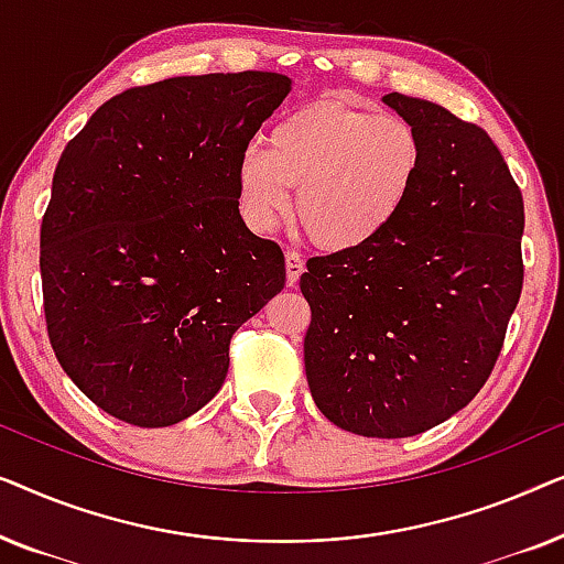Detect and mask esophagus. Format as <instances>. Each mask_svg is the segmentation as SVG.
<instances>
[{"mask_svg":"<svg viewBox=\"0 0 564 564\" xmlns=\"http://www.w3.org/2000/svg\"><path fill=\"white\" fill-rule=\"evenodd\" d=\"M284 269H288V284L295 288L300 274L305 272V259L297 251H284Z\"/></svg>","mask_w":564,"mask_h":564,"instance_id":"1","label":"esophagus"}]
</instances>
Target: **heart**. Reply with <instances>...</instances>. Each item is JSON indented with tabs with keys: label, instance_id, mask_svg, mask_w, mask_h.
I'll return each mask as SVG.
<instances>
[{
	"label": "heart",
	"instance_id": "heart-1",
	"mask_svg": "<svg viewBox=\"0 0 564 564\" xmlns=\"http://www.w3.org/2000/svg\"><path fill=\"white\" fill-rule=\"evenodd\" d=\"M423 169V138L392 112L321 99L284 115L267 151L246 149L236 166L246 226L269 234L292 207L330 251L375 243L395 226Z\"/></svg>",
	"mask_w": 564,
	"mask_h": 564
}]
</instances>
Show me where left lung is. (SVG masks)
<instances>
[{
    "label": "left lung",
    "instance_id": "8db88e82",
    "mask_svg": "<svg viewBox=\"0 0 564 564\" xmlns=\"http://www.w3.org/2000/svg\"><path fill=\"white\" fill-rule=\"evenodd\" d=\"M382 99L423 138L413 195L375 243L307 259L300 290L318 411L403 438L462 411L496 367L523 288V197L480 126L429 99Z\"/></svg>",
    "mask_w": 564,
    "mask_h": 564
}]
</instances>
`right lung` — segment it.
<instances>
[{
	"instance_id": "right-lung-1",
	"label": "right lung",
	"mask_w": 564,
	"mask_h": 564,
	"mask_svg": "<svg viewBox=\"0 0 564 564\" xmlns=\"http://www.w3.org/2000/svg\"><path fill=\"white\" fill-rule=\"evenodd\" d=\"M290 79L130 87L66 143L41 226L45 328L97 408L172 426L215 398L230 338L284 288V253L238 213L236 166Z\"/></svg>"
}]
</instances>
